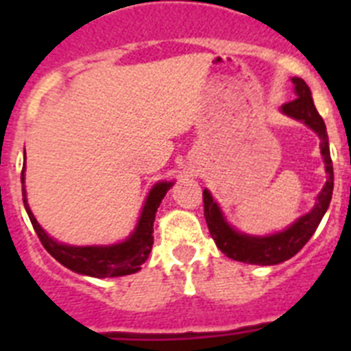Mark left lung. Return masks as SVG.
Returning <instances> with one entry per match:
<instances>
[{
    "mask_svg": "<svg viewBox=\"0 0 351 351\" xmlns=\"http://www.w3.org/2000/svg\"><path fill=\"white\" fill-rule=\"evenodd\" d=\"M295 100L281 105V112L291 119L300 121L304 125L311 128L320 138V153L324 156L325 173L327 181L315 200V206L309 213L300 216L299 219L287 226L285 230L274 232L269 235H251L244 232L235 230L230 223L226 221L221 207L214 200L210 191L204 190V216H206L207 226H209L210 237L214 239L216 246L225 253L228 258L237 262L253 263V265H278L285 260L297 255L308 243L311 235L320 225L324 214L327 213L330 198L334 190V170L332 160H330V149H328L327 128L315 108L311 98V89L300 77H291Z\"/></svg>",
    "mask_w": 351,
    "mask_h": 351,
    "instance_id": "8db88e82",
    "label": "left lung"
}]
</instances>
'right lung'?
Listing matches in <instances>:
<instances>
[{
	"instance_id": "1",
	"label": "right lung",
	"mask_w": 351,
	"mask_h": 351,
	"mask_svg": "<svg viewBox=\"0 0 351 351\" xmlns=\"http://www.w3.org/2000/svg\"><path fill=\"white\" fill-rule=\"evenodd\" d=\"M24 170H26V151H24V167L21 173L23 181V200L26 213L31 219V225L35 228L36 235L42 241L43 247L54 256L61 265L70 271L91 278H119L138 272L142 263L147 260L151 247H153V223L156 218V210L167 191L173 186L172 181H158L147 193L144 206H142L138 221L132 234L116 244H93V246H73L56 241L54 237L43 230L36 221L35 214L31 213L26 197V186H24Z\"/></svg>"
}]
</instances>
